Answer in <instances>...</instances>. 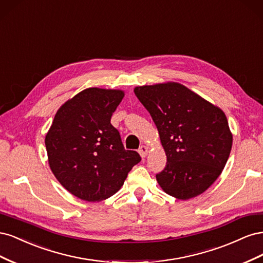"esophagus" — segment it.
Segmentation results:
<instances>
[{"mask_svg":"<svg viewBox=\"0 0 263 263\" xmlns=\"http://www.w3.org/2000/svg\"><path fill=\"white\" fill-rule=\"evenodd\" d=\"M138 153H139V155H140L142 158H145V157L147 156V154H148V148H147L146 146L142 145V146L139 147Z\"/></svg>","mask_w":263,"mask_h":263,"instance_id":"1","label":"esophagus"}]
</instances>
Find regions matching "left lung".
I'll return each instance as SVG.
<instances>
[{"label": "left lung", "instance_id": "8db88e82", "mask_svg": "<svg viewBox=\"0 0 263 263\" xmlns=\"http://www.w3.org/2000/svg\"><path fill=\"white\" fill-rule=\"evenodd\" d=\"M136 97L149 112L166 155L156 174L165 193L189 200L219 177L233 136L222 110L180 83L138 86Z\"/></svg>", "mask_w": 263, "mask_h": 263}]
</instances>
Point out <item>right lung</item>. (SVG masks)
Instances as JSON below:
<instances>
[{
	"mask_svg": "<svg viewBox=\"0 0 263 263\" xmlns=\"http://www.w3.org/2000/svg\"><path fill=\"white\" fill-rule=\"evenodd\" d=\"M123 91L90 87L55 113L45 145L50 169L71 194L89 202L112 196L141 158L126 150L110 117Z\"/></svg>",
	"mask_w": 263,
	"mask_h": 263,
	"instance_id": "right-lung-1",
	"label": "right lung"
}]
</instances>
